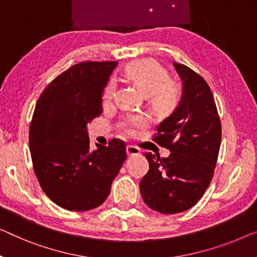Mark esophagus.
Segmentation results:
<instances>
[{"label": "esophagus", "mask_w": 257, "mask_h": 257, "mask_svg": "<svg viewBox=\"0 0 257 257\" xmlns=\"http://www.w3.org/2000/svg\"><path fill=\"white\" fill-rule=\"evenodd\" d=\"M127 155L128 156H139V155H141V150L137 147H134V145H128Z\"/></svg>", "instance_id": "obj_1"}]
</instances>
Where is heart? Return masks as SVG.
Listing matches in <instances>:
<instances>
[{
    "label": "heart",
    "instance_id": "1",
    "mask_svg": "<svg viewBox=\"0 0 257 257\" xmlns=\"http://www.w3.org/2000/svg\"><path fill=\"white\" fill-rule=\"evenodd\" d=\"M125 75L148 95L149 101L159 112H168L178 104L180 86L173 79L168 78V72L162 64L152 59H142L132 62L125 68ZM115 93V83L110 80L104 92V100H112ZM147 124L144 117L132 116L127 121V128L134 132Z\"/></svg>",
    "mask_w": 257,
    "mask_h": 257
}]
</instances>
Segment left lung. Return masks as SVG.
Wrapping results in <instances>:
<instances>
[{"mask_svg":"<svg viewBox=\"0 0 257 257\" xmlns=\"http://www.w3.org/2000/svg\"><path fill=\"white\" fill-rule=\"evenodd\" d=\"M173 64L182 79V98L153 135L171 153L167 158L144 153L149 172L140 182L145 204L164 214L186 211L201 200L212 180L221 141L220 118L208 83L185 64Z\"/></svg>","mask_w":257,"mask_h":257,"instance_id":"left-lung-1","label":"left lung"}]
</instances>
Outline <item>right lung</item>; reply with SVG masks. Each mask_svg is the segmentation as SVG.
I'll return each instance as SVG.
<instances>
[{"mask_svg": "<svg viewBox=\"0 0 257 257\" xmlns=\"http://www.w3.org/2000/svg\"><path fill=\"white\" fill-rule=\"evenodd\" d=\"M115 61H85L67 69L38 99L30 123L33 170L45 194L61 208H98L127 158L125 143L90 151L87 123L102 113V94Z\"/></svg>", "mask_w": 257, "mask_h": 257, "instance_id": "obj_1", "label": "right lung"}]
</instances>
